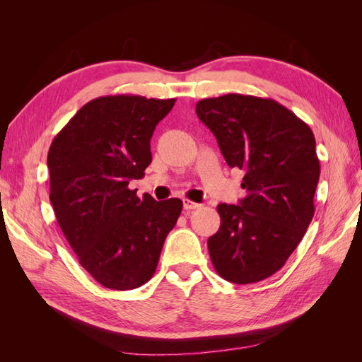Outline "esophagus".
Masks as SVG:
<instances>
[{
  "label": "esophagus",
  "mask_w": 362,
  "mask_h": 362,
  "mask_svg": "<svg viewBox=\"0 0 362 362\" xmlns=\"http://www.w3.org/2000/svg\"><path fill=\"white\" fill-rule=\"evenodd\" d=\"M182 206H184V210L190 211V210H198V208H201V204L189 201V199H184V201H182Z\"/></svg>",
  "instance_id": "esophagus-1"
}]
</instances>
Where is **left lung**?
I'll use <instances>...</instances> for the list:
<instances>
[{
	"instance_id": "obj_1",
	"label": "left lung",
	"mask_w": 362,
	"mask_h": 362,
	"mask_svg": "<svg viewBox=\"0 0 362 362\" xmlns=\"http://www.w3.org/2000/svg\"><path fill=\"white\" fill-rule=\"evenodd\" d=\"M229 168L245 170L246 196L218 204L221 228L208 238L216 272L234 284L276 273L314 216L320 177L311 128L269 98L228 93L196 104Z\"/></svg>"
}]
</instances>
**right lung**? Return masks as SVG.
I'll use <instances>...</instances> for the list:
<instances>
[{
	"label": "right lung",
	"mask_w": 362,
	"mask_h": 362,
	"mask_svg": "<svg viewBox=\"0 0 362 362\" xmlns=\"http://www.w3.org/2000/svg\"><path fill=\"white\" fill-rule=\"evenodd\" d=\"M177 100L101 96L84 104L48 152L49 201L80 264L101 286L133 290L156 273L182 201L128 189L151 164V137Z\"/></svg>",
	"instance_id": "add662e5"
}]
</instances>
